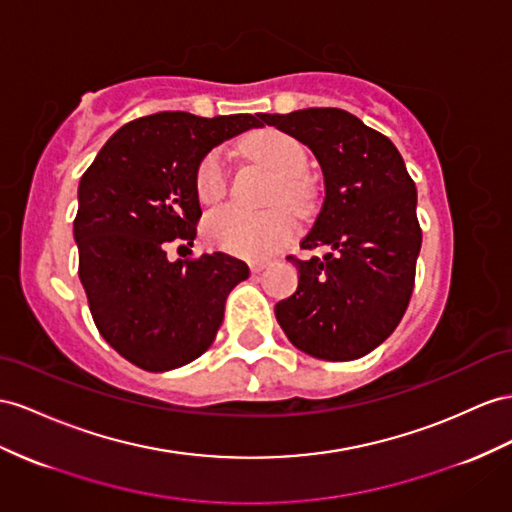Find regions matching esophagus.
<instances>
[{"label":"esophagus","instance_id":"34e87169","mask_svg":"<svg viewBox=\"0 0 512 512\" xmlns=\"http://www.w3.org/2000/svg\"><path fill=\"white\" fill-rule=\"evenodd\" d=\"M266 266H268L266 261H253V264H251V272H253V274H259Z\"/></svg>","mask_w":512,"mask_h":512}]
</instances>
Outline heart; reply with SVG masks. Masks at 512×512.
I'll return each instance as SVG.
<instances>
[{"mask_svg":"<svg viewBox=\"0 0 512 512\" xmlns=\"http://www.w3.org/2000/svg\"><path fill=\"white\" fill-rule=\"evenodd\" d=\"M244 151L264 164L277 179L270 192V203L285 201L300 205L303 201V175L309 155L305 144L279 129H261L248 138ZM227 160L220 149L209 151L194 175V190L203 205L218 203L227 192ZM294 220L283 207L268 212H244L238 207H220L205 218V235L225 251L246 257L266 259L290 242Z\"/></svg>","mask_w":512,"mask_h":512,"instance_id":"1","label":"heart"}]
</instances>
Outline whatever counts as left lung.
Instances as JSON below:
<instances>
[{"label":"left lung","mask_w":512,"mask_h":512,"mask_svg":"<svg viewBox=\"0 0 512 512\" xmlns=\"http://www.w3.org/2000/svg\"><path fill=\"white\" fill-rule=\"evenodd\" d=\"M298 138L324 175V203L300 248L324 257H287L296 292L274 307L287 339L324 361H352L381 346L409 307L422 248L417 190L393 142L339 108L261 114Z\"/></svg>","instance_id":"left-lung-1"}]
</instances>
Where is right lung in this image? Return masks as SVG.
I'll return each mask as SVG.
<instances>
[{
	"mask_svg": "<svg viewBox=\"0 0 512 512\" xmlns=\"http://www.w3.org/2000/svg\"><path fill=\"white\" fill-rule=\"evenodd\" d=\"M261 114L201 119L160 112L123 125L77 188L80 281L101 337L147 372L181 368L212 346L225 300L248 266L227 253L168 261V242L196 238L194 175L203 157Z\"/></svg>",
	"mask_w": 512,
	"mask_h": 512,
	"instance_id": "1",
	"label": "right lung"
}]
</instances>
